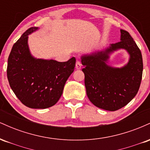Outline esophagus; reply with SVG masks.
Here are the masks:
<instances>
[{
  "instance_id": "34e87169",
  "label": "esophagus",
  "mask_w": 150,
  "mask_h": 150,
  "mask_svg": "<svg viewBox=\"0 0 150 150\" xmlns=\"http://www.w3.org/2000/svg\"><path fill=\"white\" fill-rule=\"evenodd\" d=\"M75 68H76V69L77 70L81 69V68H82V63H81V62L80 61H77L76 65H75Z\"/></svg>"
}]
</instances>
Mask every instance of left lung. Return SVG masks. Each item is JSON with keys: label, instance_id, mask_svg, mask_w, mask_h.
<instances>
[{"label": "left lung", "instance_id": "left-lung-1", "mask_svg": "<svg viewBox=\"0 0 150 150\" xmlns=\"http://www.w3.org/2000/svg\"><path fill=\"white\" fill-rule=\"evenodd\" d=\"M126 50L129 63L122 68H113L107 63L109 54L117 50ZM85 74L87 95L94 106L114 111L135 97L142 80V53L127 31L120 30V42L111 44L101 51L81 56Z\"/></svg>", "mask_w": 150, "mask_h": 150}]
</instances>
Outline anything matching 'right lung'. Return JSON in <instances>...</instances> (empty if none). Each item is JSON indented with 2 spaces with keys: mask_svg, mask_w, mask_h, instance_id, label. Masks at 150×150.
Segmentation results:
<instances>
[{
  "mask_svg": "<svg viewBox=\"0 0 150 150\" xmlns=\"http://www.w3.org/2000/svg\"><path fill=\"white\" fill-rule=\"evenodd\" d=\"M37 30L36 27L28 29L13 45L7 76L12 90L22 104L31 108H46L59 100L76 59L73 57L66 62H58L32 56L28 35Z\"/></svg>",
  "mask_w": 150,
  "mask_h": 150,
  "instance_id": "1",
  "label": "right lung"
}]
</instances>
